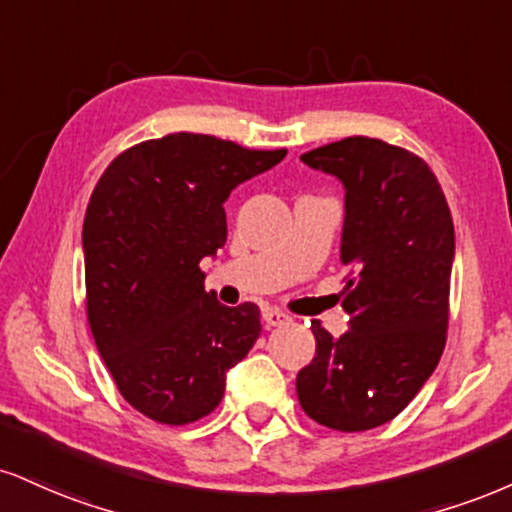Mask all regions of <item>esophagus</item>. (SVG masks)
Segmentation results:
<instances>
[{
    "label": "esophagus",
    "instance_id": "34e87169",
    "mask_svg": "<svg viewBox=\"0 0 512 512\" xmlns=\"http://www.w3.org/2000/svg\"><path fill=\"white\" fill-rule=\"evenodd\" d=\"M262 319H264V324H267V326H283V324L291 322V317H288L286 312L276 310V307H264Z\"/></svg>",
    "mask_w": 512,
    "mask_h": 512
}]
</instances>
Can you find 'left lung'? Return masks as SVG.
Listing matches in <instances>:
<instances>
[{
  "mask_svg": "<svg viewBox=\"0 0 512 512\" xmlns=\"http://www.w3.org/2000/svg\"><path fill=\"white\" fill-rule=\"evenodd\" d=\"M300 162L341 181L348 331L312 322L317 353L295 391L336 432L386 424L420 393L446 346L455 257L451 209L427 164L377 138H343Z\"/></svg>",
  "mask_w": 512,
  "mask_h": 512,
  "instance_id": "left-lung-1",
  "label": "left lung"
}]
</instances>
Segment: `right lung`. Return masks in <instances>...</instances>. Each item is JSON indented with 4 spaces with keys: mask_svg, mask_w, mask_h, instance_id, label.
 <instances>
[{
    "mask_svg": "<svg viewBox=\"0 0 512 512\" xmlns=\"http://www.w3.org/2000/svg\"><path fill=\"white\" fill-rule=\"evenodd\" d=\"M286 150L171 133L126 150L83 221L88 322L121 396L150 420L188 424L224 398L226 372L260 338V307H226L200 262L226 243L224 202Z\"/></svg>",
    "mask_w": 512,
    "mask_h": 512,
    "instance_id": "1",
    "label": "right lung"
}]
</instances>
